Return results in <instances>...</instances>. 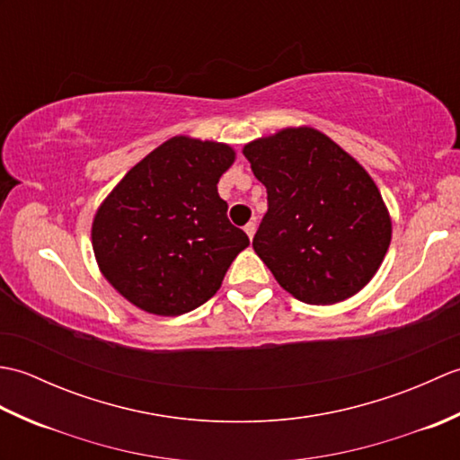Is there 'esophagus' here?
Segmentation results:
<instances>
[{"mask_svg":"<svg viewBox=\"0 0 460 460\" xmlns=\"http://www.w3.org/2000/svg\"><path fill=\"white\" fill-rule=\"evenodd\" d=\"M255 231H257L255 221H249V223L245 225V233L249 235V239H252V235H255Z\"/></svg>","mask_w":460,"mask_h":460,"instance_id":"obj_1","label":"esophagus"}]
</instances>
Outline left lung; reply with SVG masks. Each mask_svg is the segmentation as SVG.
Masks as SVG:
<instances>
[{
    "instance_id": "left-lung-1",
    "label": "left lung",
    "mask_w": 460,
    "mask_h": 460,
    "mask_svg": "<svg viewBox=\"0 0 460 460\" xmlns=\"http://www.w3.org/2000/svg\"><path fill=\"white\" fill-rule=\"evenodd\" d=\"M269 209L252 249L306 305H336L376 275L392 221L367 172L328 136L287 128L245 146Z\"/></svg>"
}]
</instances>
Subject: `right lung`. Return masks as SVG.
<instances>
[{"label": "right lung", "mask_w": 460, "mask_h": 460, "mask_svg": "<svg viewBox=\"0 0 460 460\" xmlns=\"http://www.w3.org/2000/svg\"><path fill=\"white\" fill-rule=\"evenodd\" d=\"M227 144L185 136L136 164L96 211L93 249L106 280L138 308L178 316L208 302L249 237L217 193Z\"/></svg>", "instance_id": "1"}]
</instances>
